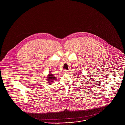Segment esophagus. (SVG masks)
<instances>
[{
	"label": "esophagus",
	"instance_id": "obj_1",
	"mask_svg": "<svg viewBox=\"0 0 125 125\" xmlns=\"http://www.w3.org/2000/svg\"><path fill=\"white\" fill-rule=\"evenodd\" d=\"M64 73H68V70H64Z\"/></svg>",
	"mask_w": 125,
	"mask_h": 125
}]
</instances>
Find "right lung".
Segmentation results:
<instances>
[{"label": "right lung", "mask_w": 125, "mask_h": 125, "mask_svg": "<svg viewBox=\"0 0 125 125\" xmlns=\"http://www.w3.org/2000/svg\"><path fill=\"white\" fill-rule=\"evenodd\" d=\"M47 77L48 81L49 82V83H52V82H53L54 81H56L57 79H56V78L55 77H54V76H53V75L51 73H50L49 75H48V77Z\"/></svg>", "instance_id": "right-lung-1"}]
</instances>
